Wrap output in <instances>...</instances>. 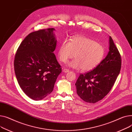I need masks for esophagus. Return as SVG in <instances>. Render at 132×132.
Masks as SVG:
<instances>
[{
	"mask_svg": "<svg viewBox=\"0 0 132 132\" xmlns=\"http://www.w3.org/2000/svg\"><path fill=\"white\" fill-rule=\"evenodd\" d=\"M62 71H63V72H64V73H67V72H69V70H68V69H63Z\"/></svg>",
	"mask_w": 132,
	"mask_h": 132,
	"instance_id": "34e87169",
	"label": "esophagus"
}]
</instances>
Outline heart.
<instances>
[{"mask_svg":"<svg viewBox=\"0 0 132 132\" xmlns=\"http://www.w3.org/2000/svg\"><path fill=\"white\" fill-rule=\"evenodd\" d=\"M104 55L105 48L102 44L82 36H75L70 42L64 40L58 50L60 61L65 63L74 56L75 59L69 62L68 65L76 69H81L82 71H88L95 68Z\"/></svg>","mask_w":132,"mask_h":132,"instance_id":"obj_1","label":"heart"}]
</instances>
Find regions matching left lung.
<instances>
[{"instance_id": "1", "label": "left lung", "mask_w": 132, "mask_h": 132, "mask_svg": "<svg viewBox=\"0 0 132 132\" xmlns=\"http://www.w3.org/2000/svg\"><path fill=\"white\" fill-rule=\"evenodd\" d=\"M121 65L120 54L110 36L109 51L105 59L93 70L79 76L75 84L77 94L88 103L101 100L113 86Z\"/></svg>"}]
</instances>
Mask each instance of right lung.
<instances>
[{"instance_id": "1", "label": "right lung", "mask_w": 132, "mask_h": 132, "mask_svg": "<svg viewBox=\"0 0 132 132\" xmlns=\"http://www.w3.org/2000/svg\"><path fill=\"white\" fill-rule=\"evenodd\" d=\"M54 31L48 28L30 33L15 54L14 65L18 83L34 100H41L51 94L62 72L53 52L57 42Z\"/></svg>"}]
</instances>
